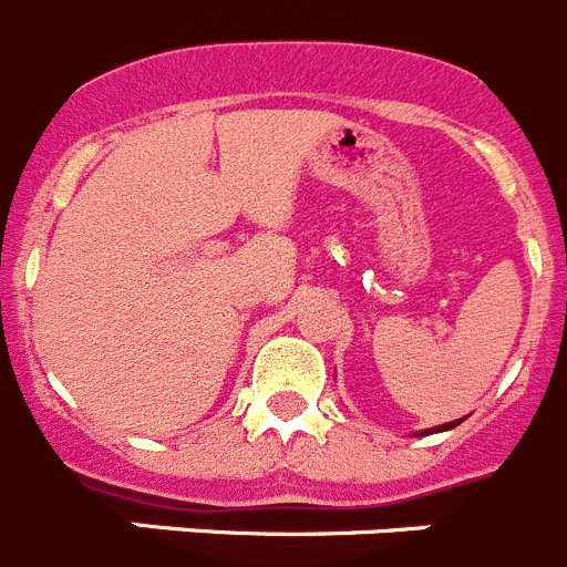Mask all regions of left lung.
I'll list each match as a JSON object with an SVG mask.
<instances>
[{"mask_svg":"<svg viewBox=\"0 0 567 567\" xmlns=\"http://www.w3.org/2000/svg\"><path fill=\"white\" fill-rule=\"evenodd\" d=\"M465 417H460V420H454V423H443V425H434V429H425V432H420V434H437V432H449V429H454V425H460L463 423ZM417 434V437H420Z\"/></svg>","mask_w":567,"mask_h":567,"instance_id":"1","label":"left lung"}]
</instances>
